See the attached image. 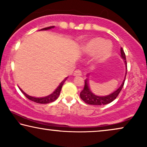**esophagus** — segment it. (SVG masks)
I'll return each mask as SVG.
<instances>
[{"label":"esophagus","instance_id":"obj_1","mask_svg":"<svg viewBox=\"0 0 147 147\" xmlns=\"http://www.w3.org/2000/svg\"><path fill=\"white\" fill-rule=\"evenodd\" d=\"M73 75L75 76V77H80V76L82 75V72L81 70H75V72H74Z\"/></svg>","mask_w":147,"mask_h":147}]
</instances>
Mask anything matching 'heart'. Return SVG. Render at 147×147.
<instances>
[{"instance_id":"b5f03b06","label":"heart","mask_w":147,"mask_h":147,"mask_svg":"<svg viewBox=\"0 0 147 147\" xmlns=\"http://www.w3.org/2000/svg\"><path fill=\"white\" fill-rule=\"evenodd\" d=\"M84 55L93 56V62L102 63L110 57L113 52V45L110 41L101 37H94L87 41L82 46Z\"/></svg>"}]
</instances>
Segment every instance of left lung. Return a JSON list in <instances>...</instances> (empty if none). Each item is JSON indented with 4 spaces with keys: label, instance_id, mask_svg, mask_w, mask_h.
Wrapping results in <instances>:
<instances>
[{
    "label": "left lung",
    "instance_id": "8db88e82",
    "mask_svg": "<svg viewBox=\"0 0 147 147\" xmlns=\"http://www.w3.org/2000/svg\"><path fill=\"white\" fill-rule=\"evenodd\" d=\"M120 53H121V58L124 60L125 66L127 69V63H126V55H125L124 50L123 49L120 48ZM126 75H125V77L124 81H122V83L121 84V85L117 89L116 91H114L113 93H111L109 95H105V96H100V95H95V93H93L91 90L89 89V81L88 79L85 80V87L83 91L80 93V97L82 99V100L85 101L86 103L90 105H106L108 103H111V101H113L115 99L118 97V95L120 93V92L122 90L123 86H124L125 79H126Z\"/></svg>",
    "mask_w": 147,
    "mask_h": 147
}]
</instances>
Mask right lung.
I'll list each match as a JSON object with an SVG mask.
<instances>
[{"label": "right lung", "mask_w": 147, "mask_h": 147, "mask_svg": "<svg viewBox=\"0 0 147 147\" xmlns=\"http://www.w3.org/2000/svg\"><path fill=\"white\" fill-rule=\"evenodd\" d=\"M53 28H54V26H51V27H46V28H43L42 29H40V31H46V30H49V29H53ZM67 78L68 77H66L65 79H64L63 81H62L61 83H60L59 86H58V87L56 88V90L53 92V93H52V94H50V95H48V96H46V97H36L31 96V95H27V93H25L22 89H20V88H19V89H20L21 92H22V93L24 94L25 96L26 97L27 99H29V100L34 101V102L38 103H51V102H53V101H55L56 99H57L58 97H59L60 93V91H61V89H62V85H63L64 82L66 81V80L67 79Z\"/></svg>", "instance_id": "add662e5"}]
</instances>
